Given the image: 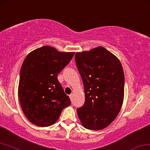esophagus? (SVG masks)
Segmentation results:
<instances>
[{"instance_id":"1","label":"esophagus","mask_w":150,"mask_h":150,"mask_svg":"<svg viewBox=\"0 0 150 150\" xmlns=\"http://www.w3.org/2000/svg\"><path fill=\"white\" fill-rule=\"evenodd\" d=\"M69 96H70V99H71V100H72V97H73V94H70V95H69Z\"/></svg>"}]
</instances>
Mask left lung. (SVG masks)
<instances>
[{"label":"left lung","mask_w":150,"mask_h":150,"mask_svg":"<svg viewBox=\"0 0 150 150\" xmlns=\"http://www.w3.org/2000/svg\"><path fill=\"white\" fill-rule=\"evenodd\" d=\"M75 62L83 81L85 102L78 117L88 129L109 126L120 111L124 96L123 70L116 56L103 47L76 53Z\"/></svg>","instance_id":"1"}]
</instances>
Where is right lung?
Here are the masks:
<instances>
[{"mask_svg":"<svg viewBox=\"0 0 150 150\" xmlns=\"http://www.w3.org/2000/svg\"><path fill=\"white\" fill-rule=\"evenodd\" d=\"M74 55L43 46L25 57L20 70L18 94L23 111L32 123L52 125L64 108L71 105L57 77Z\"/></svg>","mask_w":150,"mask_h":150,"instance_id":"1","label":"right lung"}]
</instances>
